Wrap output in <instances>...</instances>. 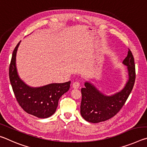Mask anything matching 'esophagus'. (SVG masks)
Here are the masks:
<instances>
[{"label": "esophagus", "instance_id": "obj_1", "mask_svg": "<svg viewBox=\"0 0 147 147\" xmlns=\"http://www.w3.org/2000/svg\"><path fill=\"white\" fill-rule=\"evenodd\" d=\"M80 84L79 82H75L73 84V88L74 89H78L80 88Z\"/></svg>", "mask_w": 147, "mask_h": 147}]
</instances>
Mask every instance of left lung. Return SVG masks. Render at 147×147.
<instances>
[{
	"label": "left lung",
	"mask_w": 147,
	"mask_h": 147,
	"mask_svg": "<svg viewBox=\"0 0 147 147\" xmlns=\"http://www.w3.org/2000/svg\"><path fill=\"white\" fill-rule=\"evenodd\" d=\"M123 63L127 66L128 80L123 89L117 93L106 95L91 82L84 83L85 88L81 89L80 113L86 121L98 123L108 120L115 116L124 106L132 90L136 79L134 58L130 49Z\"/></svg>",
	"instance_id": "left-lung-1"
}]
</instances>
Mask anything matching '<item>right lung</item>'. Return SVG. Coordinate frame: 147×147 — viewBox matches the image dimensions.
I'll list each match as a JSON object with an SVG mask.
<instances>
[{
  "instance_id": "1",
  "label": "right lung",
  "mask_w": 147,
  "mask_h": 147,
  "mask_svg": "<svg viewBox=\"0 0 147 147\" xmlns=\"http://www.w3.org/2000/svg\"><path fill=\"white\" fill-rule=\"evenodd\" d=\"M21 41L12 54L9 69V80L17 102L26 113L38 118H47L55 113L59 99L70 88L71 82L33 88L20 78L16 67V54Z\"/></svg>"
}]
</instances>
